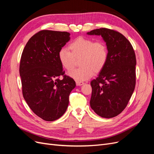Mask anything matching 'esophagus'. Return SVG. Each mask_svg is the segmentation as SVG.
Here are the masks:
<instances>
[{"label": "esophagus", "instance_id": "esophagus-1", "mask_svg": "<svg viewBox=\"0 0 154 154\" xmlns=\"http://www.w3.org/2000/svg\"><path fill=\"white\" fill-rule=\"evenodd\" d=\"M76 83L78 86H80L84 84V82H81V81H76Z\"/></svg>", "mask_w": 154, "mask_h": 154}]
</instances>
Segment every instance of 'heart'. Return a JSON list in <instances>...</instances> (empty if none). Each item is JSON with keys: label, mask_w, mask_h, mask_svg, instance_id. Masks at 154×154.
<instances>
[{"label": "heart", "mask_w": 154, "mask_h": 154, "mask_svg": "<svg viewBox=\"0 0 154 154\" xmlns=\"http://www.w3.org/2000/svg\"><path fill=\"white\" fill-rule=\"evenodd\" d=\"M68 49L62 48L58 52V59L63 68L71 71L80 59L81 67L73 69L69 76L77 81L91 78L94 73L101 72L107 62L109 51L106 44L101 40L94 41L91 38L79 36L69 44Z\"/></svg>", "instance_id": "b5f03b06"}]
</instances>
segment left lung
Here are the masks:
<instances>
[{
    "label": "left lung",
    "instance_id": "left-lung-1",
    "mask_svg": "<svg viewBox=\"0 0 154 154\" xmlns=\"http://www.w3.org/2000/svg\"><path fill=\"white\" fill-rule=\"evenodd\" d=\"M87 34L101 35L109 51L105 66L91 82V107L102 118H113L126 108L134 91L136 54L130 42L117 31L100 28Z\"/></svg>",
    "mask_w": 154,
    "mask_h": 154
}]
</instances>
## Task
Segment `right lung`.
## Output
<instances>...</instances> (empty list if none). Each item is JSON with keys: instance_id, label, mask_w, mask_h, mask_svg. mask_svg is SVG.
Returning <instances> with one entry per match:
<instances>
[{"instance_id": "obj_1", "label": "right lung", "mask_w": 154, "mask_h": 154, "mask_svg": "<svg viewBox=\"0 0 154 154\" xmlns=\"http://www.w3.org/2000/svg\"><path fill=\"white\" fill-rule=\"evenodd\" d=\"M69 36L66 31H40L28 40L22 53L19 72L23 96L32 111L47 122L66 112L69 94L76 87L73 79L65 75L58 59L59 51Z\"/></svg>"}]
</instances>
